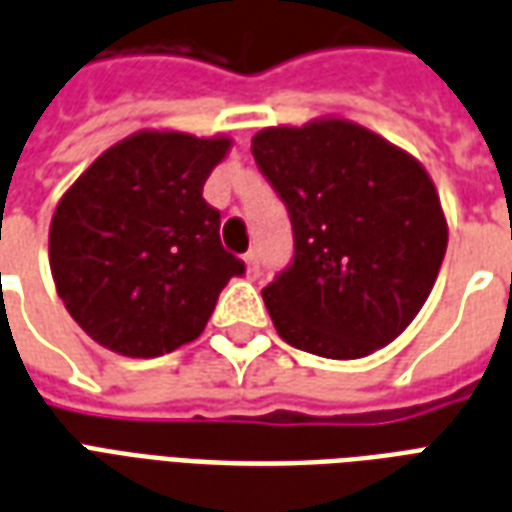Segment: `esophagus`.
Returning a JSON list of instances; mask_svg holds the SVG:
<instances>
[{"mask_svg":"<svg viewBox=\"0 0 512 512\" xmlns=\"http://www.w3.org/2000/svg\"><path fill=\"white\" fill-rule=\"evenodd\" d=\"M245 267H248V275H256L259 272V253H245Z\"/></svg>","mask_w":512,"mask_h":512,"instance_id":"esophagus-1","label":"esophagus"}]
</instances>
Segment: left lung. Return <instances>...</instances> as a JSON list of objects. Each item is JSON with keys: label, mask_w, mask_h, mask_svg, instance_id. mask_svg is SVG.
<instances>
[{"label": "left lung", "mask_w": 512, "mask_h": 512, "mask_svg": "<svg viewBox=\"0 0 512 512\" xmlns=\"http://www.w3.org/2000/svg\"><path fill=\"white\" fill-rule=\"evenodd\" d=\"M251 149L294 226L292 267L261 292L278 335L327 360L395 341L447 251L445 210L423 163L333 114L259 130Z\"/></svg>", "instance_id": "1"}]
</instances>
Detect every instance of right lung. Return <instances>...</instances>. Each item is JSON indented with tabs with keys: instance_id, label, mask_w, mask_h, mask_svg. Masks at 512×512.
<instances>
[{
	"instance_id": "add662e5",
	"label": "right lung",
	"mask_w": 512,
	"mask_h": 512,
	"mask_svg": "<svg viewBox=\"0 0 512 512\" xmlns=\"http://www.w3.org/2000/svg\"><path fill=\"white\" fill-rule=\"evenodd\" d=\"M229 136L138 130L92 160L48 229L57 294L78 327L122 357L196 341L245 264L220 245V212L201 190Z\"/></svg>"
}]
</instances>
